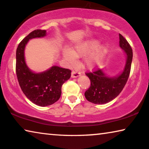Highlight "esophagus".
<instances>
[{
	"label": "esophagus",
	"instance_id": "obj_1",
	"mask_svg": "<svg viewBox=\"0 0 149 149\" xmlns=\"http://www.w3.org/2000/svg\"><path fill=\"white\" fill-rule=\"evenodd\" d=\"M81 73L79 72H77V71H72V77H78L79 75H80Z\"/></svg>",
	"mask_w": 149,
	"mask_h": 149
}]
</instances>
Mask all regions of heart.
I'll return each instance as SVG.
<instances>
[{
	"label": "heart",
	"instance_id": "obj_1",
	"mask_svg": "<svg viewBox=\"0 0 149 149\" xmlns=\"http://www.w3.org/2000/svg\"><path fill=\"white\" fill-rule=\"evenodd\" d=\"M98 45H99V42L97 40H93L87 42L81 43L80 45L76 46L71 51H69V50H64L63 56L69 63L72 65L75 61V57L82 56L88 54L94 50H95L98 47ZM106 51L107 48L102 47L101 49L96 52L95 54L92 55L88 59V64L90 65H93L96 63L100 61L102 58H103Z\"/></svg>",
	"mask_w": 149,
	"mask_h": 149
}]
</instances>
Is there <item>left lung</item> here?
<instances>
[{
    "instance_id": "1",
    "label": "left lung",
    "mask_w": 149,
    "mask_h": 149,
    "mask_svg": "<svg viewBox=\"0 0 149 149\" xmlns=\"http://www.w3.org/2000/svg\"><path fill=\"white\" fill-rule=\"evenodd\" d=\"M119 36V46L127 54V61L123 72L116 77L106 76L101 70H93L86 73L91 80V86L84 95L88 101L94 104H105L118 96L126 84L131 70L133 53L131 46L126 39Z\"/></svg>"
}]
</instances>
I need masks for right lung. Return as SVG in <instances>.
<instances>
[{"label": "right lung", "mask_w": 149, "mask_h": 149, "mask_svg": "<svg viewBox=\"0 0 149 149\" xmlns=\"http://www.w3.org/2000/svg\"><path fill=\"white\" fill-rule=\"evenodd\" d=\"M46 30H36L19 44L16 51V74L24 95L33 103L40 107L53 104L59 99L62 85L70 78L72 71L53 66L47 72L35 74L29 70L24 58V49L30 39L43 37Z\"/></svg>", "instance_id": "1"}]
</instances>
